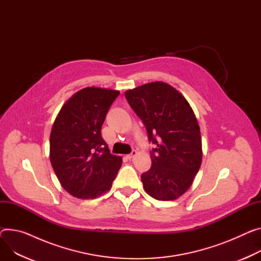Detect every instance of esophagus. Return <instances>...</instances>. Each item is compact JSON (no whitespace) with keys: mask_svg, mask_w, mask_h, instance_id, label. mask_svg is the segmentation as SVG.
Listing matches in <instances>:
<instances>
[{"mask_svg":"<svg viewBox=\"0 0 261 261\" xmlns=\"http://www.w3.org/2000/svg\"><path fill=\"white\" fill-rule=\"evenodd\" d=\"M136 154H137V150H132V152L129 153V154H127V158L130 160V159H133L134 156H136Z\"/></svg>","mask_w":261,"mask_h":261,"instance_id":"obj_1","label":"esophagus"}]
</instances>
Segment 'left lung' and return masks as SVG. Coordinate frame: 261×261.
Returning a JSON list of instances; mask_svg holds the SVG:
<instances>
[{
    "instance_id": "1",
    "label": "left lung",
    "mask_w": 261,
    "mask_h": 261,
    "mask_svg": "<svg viewBox=\"0 0 261 261\" xmlns=\"http://www.w3.org/2000/svg\"><path fill=\"white\" fill-rule=\"evenodd\" d=\"M148 134L151 167L142 173L145 191L158 200H173L192 185L202 164V137L185 97L163 82L125 92Z\"/></svg>"
}]
</instances>
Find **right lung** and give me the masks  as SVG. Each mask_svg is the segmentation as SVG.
<instances>
[{
  "mask_svg": "<svg viewBox=\"0 0 261 261\" xmlns=\"http://www.w3.org/2000/svg\"><path fill=\"white\" fill-rule=\"evenodd\" d=\"M119 91L86 88L59 111L50 135V161L63 188L78 198L108 192L122 164L110 152L101 126Z\"/></svg>",
  "mask_w": 261,
  "mask_h": 261,
  "instance_id": "add662e5",
  "label": "right lung"
}]
</instances>
